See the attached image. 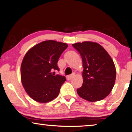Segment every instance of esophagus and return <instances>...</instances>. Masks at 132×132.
<instances>
[{"label": "esophagus", "instance_id": "obj_1", "mask_svg": "<svg viewBox=\"0 0 132 132\" xmlns=\"http://www.w3.org/2000/svg\"><path fill=\"white\" fill-rule=\"evenodd\" d=\"M74 76H75V74L73 73L71 75H69L68 76H67V79L68 80H70L72 79V78H73L74 77Z\"/></svg>", "mask_w": 132, "mask_h": 132}]
</instances>
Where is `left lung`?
Here are the masks:
<instances>
[{
    "label": "left lung",
    "instance_id": "left-lung-1",
    "mask_svg": "<svg viewBox=\"0 0 132 132\" xmlns=\"http://www.w3.org/2000/svg\"><path fill=\"white\" fill-rule=\"evenodd\" d=\"M81 55L83 71L82 86L78 95L89 102L105 98L113 88L116 70L113 60L99 43L86 41L72 44Z\"/></svg>",
    "mask_w": 132,
    "mask_h": 132
}]
</instances>
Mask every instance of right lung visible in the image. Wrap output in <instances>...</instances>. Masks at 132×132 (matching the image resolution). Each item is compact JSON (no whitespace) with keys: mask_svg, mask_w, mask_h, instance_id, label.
I'll use <instances>...</instances> for the list:
<instances>
[{"mask_svg":"<svg viewBox=\"0 0 132 132\" xmlns=\"http://www.w3.org/2000/svg\"><path fill=\"white\" fill-rule=\"evenodd\" d=\"M67 47V43L46 40L34 45L25 55L21 65V80L27 93L36 102L46 103L58 96L66 79L52 74V71H59L57 62Z\"/></svg>","mask_w":132,"mask_h":132,"instance_id":"add662e5","label":"right lung"}]
</instances>
